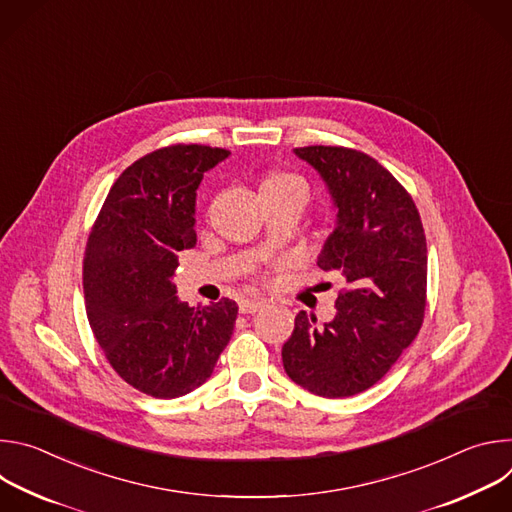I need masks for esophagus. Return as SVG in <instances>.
Masks as SVG:
<instances>
[{"label":"esophagus","mask_w":512,"mask_h":512,"mask_svg":"<svg viewBox=\"0 0 512 512\" xmlns=\"http://www.w3.org/2000/svg\"><path fill=\"white\" fill-rule=\"evenodd\" d=\"M267 304L263 300H241L239 302V310L241 314H255L259 310H263Z\"/></svg>","instance_id":"obj_1"}]
</instances>
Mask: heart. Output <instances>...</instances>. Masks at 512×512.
I'll return each instance as SVG.
<instances>
[{"instance_id":"1","label":"heart","mask_w":512,"mask_h":512,"mask_svg":"<svg viewBox=\"0 0 512 512\" xmlns=\"http://www.w3.org/2000/svg\"><path fill=\"white\" fill-rule=\"evenodd\" d=\"M263 190H275V192H300L308 198V184L302 176L291 174V172H271L263 184H261V192Z\"/></svg>"}]
</instances>
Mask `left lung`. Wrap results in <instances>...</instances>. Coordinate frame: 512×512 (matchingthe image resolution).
<instances>
[{"mask_svg": "<svg viewBox=\"0 0 512 512\" xmlns=\"http://www.w3.org/2000/svg\"><path fill=\"white\" fill-rule=\"evenodd\" d=\"M294 152L318 170L338 210L318 267L338 271L346 289L332 322L296 316L283 369L314 395L350 397L381 381L423 324L425 233L413 198L375 158L338 145Z\"/></svg>", "mask_w": 512, "mask_h": 512, "instance_id": "8db88e82", "label": "left lung"}]
</instances>
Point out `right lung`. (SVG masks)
<instances>
[{
    "instance_id": "1",
    "label": "right lung",
    "mask_w": 512,
    "mask_h": 512,
    "mask_svg": "<svg viewBox=\"0 0 512 512\" xmlns=\"http://www.w3.org/2000/svg\"><path fill=\"white\" fill-rule=\"evenodd\" d=\"M229 150L178 143L133 162L111 186L83 259L91 330L115 373L156 399L182 397L212 375L239 306L190 308L176 296L178 255L196 245V190Z\"/></svg>"
}]
</instances>
